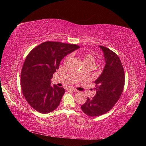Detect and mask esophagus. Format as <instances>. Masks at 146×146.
I'll return each mask as SVG.
<instances>
[{
	"instance_id": "1",
	"label": "esophagus",
	"mask_w": 146,
	"mask_h": 146,
	"mask_svg": "<svg viewBox=\"0 0 146 146\" xmlns=\"http://www.w3.org/2000/svg\"><path fill=\"white\" fill-rule=\"evenodd\" d=\"M69 90H70V91H74V92H77V90H76L75 89H74V88H70L68 89Z\"/></svg>"
}]
</instances>
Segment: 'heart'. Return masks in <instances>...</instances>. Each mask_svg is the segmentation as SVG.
I'll return each instance as SVG.
<instances>
[{
  "label": "heart",
  "mask_w": 146,
  "mask_h": 146,
  "mask_svg": "<svg viewBox=\"0 0 146 146\" xmlns=\"http://www.w3.org/2000/svg\"><path fill=\"white\" fill-rule=\"evenodd\" d=\"M82 61L84 64H91L93 65L95 64V58L94 56L90 53H86L83 54L82 55ZM69 59H70V56H68L65 59V62H67Z\"/></svg>",
  "instance_id": "obj_1"
}]
</instances>
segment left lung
Masks as SVG:
<instances>
[{
  "label": "left lung",
  "instance_id": "left-lung-1",
  "mask_svg": "<svg viewBox=\"0 0 146 146\" xmlns=\"http://www.w3.org/2000/svg\"><path fill=\"white\" fill-rule=\"evenodd\" d=\"M99 47L106 64L102 74L95 81L97 93L81 106L82 111L90 117L104 115L112 109L122 95L125 84L124 70L119 57L109 48Z\"/></svg>",
  "mask_w": 146,
  "mask_h": 146
}]
</instances>
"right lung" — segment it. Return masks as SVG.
Masks as SVG:
<instances>
[{
  "label": "right lung",
  "mask_w": 146,
  "mask_h": 146,
  "mask_svg": "<svg viewBox=\"0 0 146 146\" xmlns=\"http://www.w3.org/2000/svg\"><path fill=\"white\" fill-rule=\"evenodd\" d=\"M79 48L76 44L47 41L35 47L26 56L21 71V88L34 110L46 114L60 104L65 90L51 86V79L62 59Z\"/></svg>",
  "instance_id": "right-lung-1"
}]
</instances>
